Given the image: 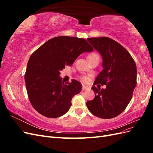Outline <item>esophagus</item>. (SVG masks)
I'll list each match as a JSON object with an SVG mask.
<instances>
[{"label":"esophagus","instance_id":"1","mask_svg":"<svg viewBox=\"0 0 153 153\" xmlns=\"http://www.w3.org/2000/svg\"><path fill=\"white\" fill-rule=\"evenodd\" d=\"M89 88L87 87V86H85V85H83L82 87V90L83 91H87V90H89Z\"/></svg>","mask_w":153,"mask_h":153}]
</instances>
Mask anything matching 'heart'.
<instances>
[{"label": "heart", "mask_w": 153, "mask_h": 153, "mask_svg": "<svg viewBox=\"0 0 153 153\" xmlns=\"http://www.w3.org/2000/svg\"><path fill=\"white\" fill-rule=\"evenodd\" d=\"M96 58H98L99 59V56H98V55L97 54V53H90L89 55H88V57H87V59H88V60H89V61H91V60H92V59H96ZM81 79H82V80L83 82H87L89 81V77L86 76H82Z\"/></svg>", "instance_id": "obj_1"}]
</instances>
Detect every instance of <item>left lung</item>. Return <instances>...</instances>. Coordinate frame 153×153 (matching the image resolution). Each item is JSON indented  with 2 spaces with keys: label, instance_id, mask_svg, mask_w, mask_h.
<instances>
[{
  "label": "left lung",
  "instance_id": "left-lung-1",
  "mask_svg": "<svg viewBox=\"0 0 153 153\" xmlns=\"http://www.w3.org/2000/svg\"><path fill=\"white\" fill-rule=\"evenodd\" d=\"M92 47L101 55L103 68L96 78L94 100L87 101V108L96 116L111 119L127 107L137 85L136 64L128 50L117 41L107 37L88 38ZM106 85L100 90L95 85Z\"/></svg>",
  "mask_w": 153,
  "mask_h": 153
}]
</instances>
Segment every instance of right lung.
Masks as SVG:
<instances>
[{
	"label": "right lung",
	"mask_w": 153,
	"mask_h": 153,
	"mask_svg": "<svg viewBox=\"0 0 153 153\" xmlns=\"http://www.w3.org/2000/svg\"><path fill=\"white\" fill-rule=\"evenodd\" d=\"M92 51L85 39L62 36L48 40L30 55L25 81L29 101L37 112L48 118L68 112L73 97L82 86L75 80L64 83L60 71L71 66L82 53Z\"/></svg>",
	"instance_id": "add662e5"
}]
</instances>
